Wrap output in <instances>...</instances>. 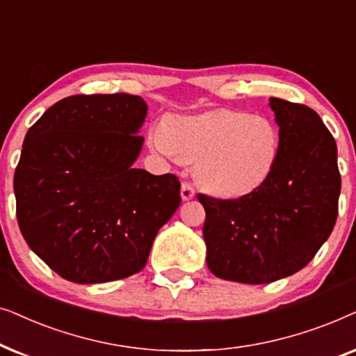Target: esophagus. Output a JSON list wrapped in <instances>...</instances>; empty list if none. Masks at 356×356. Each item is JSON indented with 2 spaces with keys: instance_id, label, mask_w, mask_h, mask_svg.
Listing matches in <instances>:
<instances>
[{
  "instance_id": "obj_1",
  "label": "esophagus",
  "mask_w": 356,
  "mask_h": 356,
  "mask_svg": "<svg viewBox=\"0 0 356 356\" xmlns=\"http://www.w3.org/2000/svg\"><path fill=\"white\" fill-rule=\"evenodd\" d=\"M181 195H182V200H192V198L195 197V188H193L191 182H182Z\"/></svg>"
}]
</instances>
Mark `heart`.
<instances>
[{
    "mask_svg": "<svg viewBox=\"0 0 356 356\" xmlns=\"http://www.w3.org/2000/svg\"><path fill=\"white\" fill-rule=\"evenodd\" d=\"M156 151L195 164L197 182L225 198L252 193L267 181L280 153L278 127L264 115L218 108L170 118L149 135Z\"/></svg>",
    "mask_w": 356,
    "mask_h": 356,
    "instance_id": "heart-1",
    "label": "heart"
}]
</instances>
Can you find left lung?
Masks as SVG:
<instances>
[{"instance_id": "left-lung-1", "label": "left lung", "mask_w": 356, "mask_h": 356, "mask_svg": "<svg viewBox=\"0 0 356 356\" xmlns=\"http://www.w3.org/2000/svg\"><path fill=\"white\" fill-rule=\"evenodd\" d=\"M280 153L268 179L239 198L198 193L207 265L222 280L262 285L306 267L339 215L337 145L305 104L272 97Z\"/></svg>"}]
</instances>
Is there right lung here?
<instances>
[{
  "label": "right lung",
  "mask_w": 356,
  "mask_h": 356,
  "mask_svg": "<svg viewBox=\"0 0 356 356\" xmlns=\"http://www.w3.org/2000/svg\"><path fill=\"white\" fill-rule=\"evenodd\" d=\"M146 104L130 94H76L27 131L14 172L16 216L29 248L65 280L138 273L181 205L174 174L135 169Z\"/></svg>",
  "instance_id": "right-lung-1"
}]
</instances>
